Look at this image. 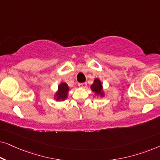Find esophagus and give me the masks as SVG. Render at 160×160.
Wrapping results in <instances>:
<instances>
[{
  "label": "esophagus",
  "instance_id": "1",
  "mask_svg": "<svg viewBox=\"0 0 160 160\" xmlns=\"http://www.w3.org/2000/svg\"><path fill=\"white\" fill-rule=\"evenodd\" d=\"M78 87H82V88H86L87 83H82V84H78Z\"/></svg>",
  "mask_w": 160,
  "mask_h": 160
}]
</instances>
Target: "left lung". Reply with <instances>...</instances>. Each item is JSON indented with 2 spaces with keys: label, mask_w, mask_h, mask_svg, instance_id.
I'll return each instance as SVG.
<instances>
[{
  "label": "left lung",
  "mask_w": 160,
  "mask_h": 160,
  "mask_svg": "<svg viewBox=\"0 0 160 160\" xmlns=\"http://www.w3.org/2000/svg\"><path fill=\"white\" fill-rule=\"evenodd\" d=\"M90 89L95 93V95L97 96V97H100V98L105 97V92L103 90L102 84L101 81L98 78H96L94 80L93 84L90 86Z\"/></svg>",
  "instance_id": "obj_1"
}]
</instances>
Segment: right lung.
Returning a JSON list of instances; mask_svg holds the SVG:
<instances>
[{"mask_svg":"<svg viewBox=\"0 0 160 160\" xmlns=\"http://www.w3.org/2000/svg\"><path fill=\"white\" fill-rule=\"evenodd\" d=\"M69 87L65 82H61L58 85V90L55 92L54 95V99L56 101H64L65 100L67 99L68 96L69 92Z\"/></svg>","mask_w":160,"mask_h":160,"instance_id":"add662e5","label":"right lung"}]
</instances>
